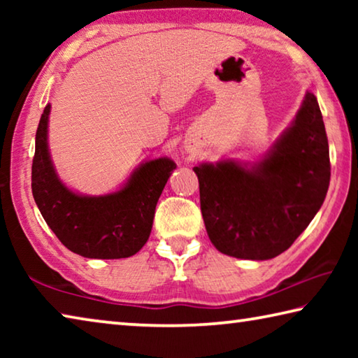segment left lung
<instances>
[{"instance_id": "1", "label": "left lung", "mask_w": 358, "mask_h": 358, "mask_svg": "<svg viewBox=\"0 0 358 358\" xmlns=\"http://www.w3.org/2000/svg\"><path fill=\"white\" fill-rule=\"evenodd\" d=\"M192 171L217 251L248 260L280 256L310 226L329 189V141L317 98L305 93L292 123L260 159L203 161Z\"/></svg>"}]
</instances>
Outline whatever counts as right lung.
Segmentation results:
<instances>
[{"label": "right lung", "mask_w": 358, "mask_h": 358, "mask_svg": "<svg viewBox=\"0 0 358 358\" xmlns=\"http://www.w3.org/2000/svg\"><path fill=\"white\" fill-rule=\"evenodd\" d=\"M47 104L36 132L31 189L47 226L82 257L123 259L147 243L156 203L177 164L167 156L138 164L117 191L102 196L77 192L59 178L48 148Z\"/></svg>", "instance_id": "1"}]
</instances>
